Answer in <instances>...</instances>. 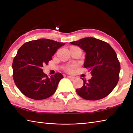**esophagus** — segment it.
Segmentation results:
<instances>
[{"label": "esophagus", "instance_id": "esophagus-1", "mask_svg": "<svg viewBox=\"0 0 133 133\" xmlns=\"http://www.w3.org/2000/svg\"><path fill=\"white\" fill-rule=\"evenodd\" d=\"M67 77L69 78H70V79H72V80H73V79H74L75 78V77H72V76H70V75H69V76H67Z\"/></svg>", "mask_w": 133, "mask_h": 133}]
</instances>
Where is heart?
I'll return each instance as SVG.
<instances>
[{
    "mask_svg": "<svg viewBox=\"0 0 133 133\" xmlns=\"http://www.w3.org/2000/svg\"><path fill=\"white\" fill-rule=\"evenodd\" d=\"M73 68H74V66H68L67 67H66V70L68 72H72V71H73Z\"/></svg>",
    "mask_w": 133,
    "mask_h": 133,
    "instance_id": "b5f03b06",
    "label": "heart"
}]
</instances>
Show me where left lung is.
Listing matches in <instances>:
<instances>
[{
  "instance_id": "obj_1",
  "label": "left lung",
  "mask_w": 133,
  "mask_h": 133,
  "mask_svg": "<svg viewBox=\"0 0 133 133\" xmlns=\"http://www.w3.org/2000/svg\"><path fill=\"white\" fill-rule=\"evenodd\" d=\"M86 53L85 68L90 71L92 78L84 80L82 88L76 91L85 100H97L105 97L118 84L121 66L117 55L110 44L93 37H85L70 42Z\"/></svg>"
}]
</instances>
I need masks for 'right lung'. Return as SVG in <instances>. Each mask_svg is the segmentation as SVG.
Segmentation results:
<instances>
[{
    "label": "right lung",
    "mask_w": 133,
    "mask_h": 133,
    "mask_svg": "<svg viewBox=\"0 0 133 133\" xmlns=\"http://www.w3.org/2000/svg\"><path fill=\"white\" fill-rule=\"evenodd\" d=\"M64 44L40 38L26 43L18 49L12 62L13 79L25 96L34 100H43L56 92L63 76L58 72L49 78L44 73L42 67Z\"/></svg>",
    "instance_id": "1"
}]
</instances>
